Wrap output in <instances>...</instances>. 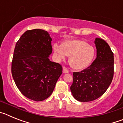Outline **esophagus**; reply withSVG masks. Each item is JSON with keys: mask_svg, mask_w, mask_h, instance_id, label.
<instances>
[{"mask_svg": "<svg viewBox=\"0 0 123 123\" xmlns=\"http://www.w3.org/2000/svg\"><path fill=\"white\" fill-rule=\"evenodd\" d=\"M63 73H69V70L66 67H63Z\"/></svg>", "mask_w": 123, "mask_h": 123, "instance_id": "34e87169", "label": "esophagus"}]
</instances>
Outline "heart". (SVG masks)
<instances>
[{"instance_id": "heart-1", "label": "heart", "mask_w": 123, "mask_h": 123, "mask_svg": "<svg viewBox=\"0 0 123 123\" xmlns=\"http://www.w3.org/2000/svg\"><path fill=\"white\" fill-rule=\"evenodd\" d=\"M54 50L58 60L69 56V65L75 69H82L88 67L92 62L95 52L93 47L81 40L65 41L62 45L55 44Z\"/></svg>"}]
</instances>
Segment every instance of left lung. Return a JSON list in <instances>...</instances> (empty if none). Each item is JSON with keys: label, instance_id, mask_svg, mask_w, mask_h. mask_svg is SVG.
<instances>
[{"label": "left lung", "instance_id": "left-lung-1", "mask_svg": "<svg viewBox=\"0 0 123 123\" xmlns=\"http://www.w3.org/2000/svg\"><path fill=\"white\" fill-rule=\"evenodd\" d=\"M94 42L97 49L95 60L86 69L73 73L70 89L74 98L79 102H91L99 98L113 78V53L104 40L95 38Z\"/></svg>", "mask_w": 123, "mask_h": 123}]
</instances>
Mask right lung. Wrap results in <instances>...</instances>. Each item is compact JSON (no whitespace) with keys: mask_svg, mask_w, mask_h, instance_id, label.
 I'll list each match as a JSON object with an SVG mask.
<instances>
[{"mask_svg":"<svg viewBox=\"0 0 123 123\" xmlns=\"http://www.w3.org/2000/svg\"><path fill=\"white\" fill-rule=\"evenodd\" d=\"M52 38L47 31L28 30L20 37L14 50L12 74L21 94L32 100L42 101L54 91L62 67L50 61Z\"/></svg>","mask_w":123,"mask_h":123,"instance_id":"right-lung-1","label":"right lung"}]
</instances>
